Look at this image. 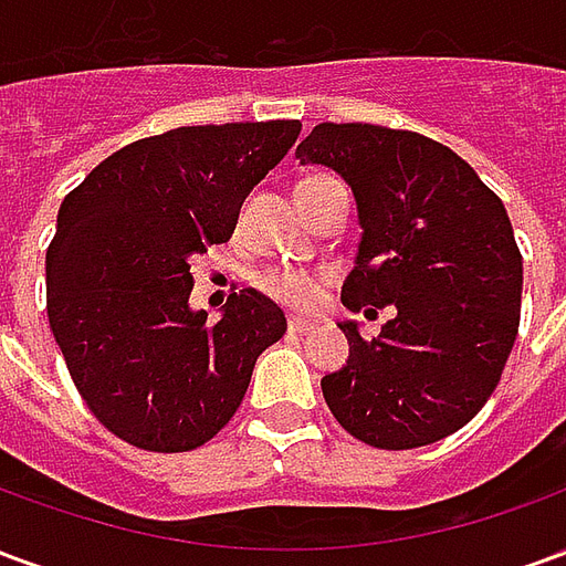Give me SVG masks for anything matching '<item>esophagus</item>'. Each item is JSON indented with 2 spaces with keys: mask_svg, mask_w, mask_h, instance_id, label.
Masks as SVG:
<instances>
[{
  "mask_svg": "<svg viewBox=\"0 0 566 566\" xmlns=\"http://www.w3.org/2000/svg\"><path fill=\"white\" fill-rule=\"evenodd\" d=\"M315 327V321H308V318H300V315H294V318L287 321V331L296 333V336H303V333H308Z\"/></svg>",
  "mask_w": 566,
  "mask_h": 566,
  "instance_id": "esophagus-1",
  "label": "esophagus"
}]
</instances>
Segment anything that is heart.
Wrapping results in <instances>:
<instances>
[{"label": "heart", "mask_w": 566, "mask_h": 566, "mask_svg": "<svg viewBox=\"0 0 566 566\" xmlns=\"http://www.w3.org/2000/svg\"><path fill=\"white\" fill-rule=\"evenodd\" d=\"M260 291L282 306L306 312L318 303L321 282L303 270H270L260 275Z\"/></svg>", "instance_id": "b5f03b06"}]
</instances>
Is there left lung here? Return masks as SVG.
<instances>
[{"label":"left lung","instance_id":"obj_1","mask_svg":"<svg viewBox=\"0 0 566 566\" xmlns=\"http://www.w3.org/2000/svg\"><path fill=\"white\" fill-rule=\"evenodd\" d=\"M352 187L360 221L352 312L394 318L364 339L343 321L348 360L321 379L333 418L373 449L430 446L488 403L522 312V251L500 197L467 160L409 129L318 124L296 148Z\"/></svg>","mask_w":566,"mask_h":566}]
</instances>
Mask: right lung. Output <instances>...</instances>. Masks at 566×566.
Here are the masks:
<instances>
[{
    "label": "right lung",
    "instance_id": "obj_1",
    "mask_svg": "<svg viewBox=\"0 0 566 566\" xmlns=\"http://www.w3.org/2000/svg\"><path fill=\"white\" fill-rule=\"evenodd\" d=\"M300 120L178 127L105 157L60 206L48 321L81 400L117 439L190 451L221 430L258 357L287 331L245 287L218 324L190 312V260L230 239L239 209Z\"/></svg>",
    "mask_w": 566,
    "mask_h": 566
}]
</instances>
